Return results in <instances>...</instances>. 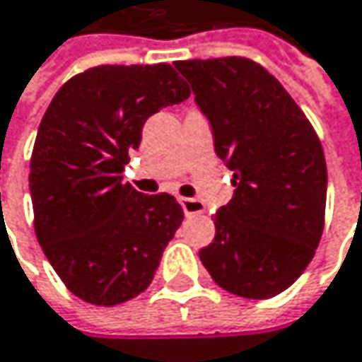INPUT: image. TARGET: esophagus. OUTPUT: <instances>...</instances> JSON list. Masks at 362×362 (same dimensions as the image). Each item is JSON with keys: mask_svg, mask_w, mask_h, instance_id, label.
I'll use <instances>...</instances> for the list:
<instances>
[{"mask_svg": "<svg viewBox=\"0 0 362 362\" xmlns=\"http://www.w3.org/2000/svg\"><path fill=\"white\" fill-rule=\"evenodd\" d=\"M180 204L184 212H186V216H192V214H200V212H204V204L197 200V198H180Z\"/></svg>", "mask_w": 362, "mask_h": 362, "instance_id": "obj_1", "label": "esophagus"}]
</instances>
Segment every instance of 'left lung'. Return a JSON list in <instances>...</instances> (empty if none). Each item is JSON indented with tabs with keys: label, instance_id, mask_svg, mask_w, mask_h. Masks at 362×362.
Listing matches in <instances>:
<instances>
[{
	"label": "left lung",
	"instance_id": "1",
	"mask_svg": "<svg viewBox=\"0 0 362 362\" xmlns=\"http://www.w3.org/2000/svg\"><path fill=\"white\" fill-rule=\"evenodd\" d=\"M174 66L235 176V194L216 212V235L200 261L223 290L274 298L304 274L322 237L328 174L320 139L279 81L249 58Z\"/></svg>",
	"mask_w": 362,
	"mask_h": 362
}]
</instances>
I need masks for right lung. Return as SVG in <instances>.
I'll use <instances>...</instances> for the list:
<instances>
[{"mask_svg":"<svg viewBox=\"0 0 362 362\" xmlns=\"http://www.w3.org/2000/svg\"><path fill=\"white\" fill-rule=\"evenodd\" d=\"M170 64L95 66L54 95L38 127L30 194L38 243L64 286L95 306L139 296L184 211L170 194L121 184L146 119L186 101Z\"/></svg>","mask_w":362,"mask_h":362,"instance_id":"add662e5","label":"right lung"}]
</instances>
